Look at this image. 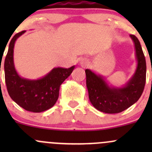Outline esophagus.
Segmentation results:
<instances>
[{
  "mask_svg": "<svg viewBox=\"0 0 152 152\" xmlns=\"http://www.w3.org/2000/svg\"><path fill=\"white\" fill-rule=\"evenodd\" d=\"M80 64L82 67H86L87 65V61L85 59H82L80 60Z\"/></svg>",
  "mask_w": 152,
  "mask_h": 152,
  "instance_id": "34e87169",
  "label": "esophagus"
}]
</instances>
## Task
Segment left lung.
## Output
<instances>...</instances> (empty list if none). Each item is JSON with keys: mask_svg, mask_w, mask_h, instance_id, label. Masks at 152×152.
Instances as JSON below:
<instances>
[{"mask_svg": "<svg viewBox=\"0 0 152 152\" xmlns=\"http://www.w3.org/2000/svg\"><path fill=\"white\" fill-rule=\"evenodd\" d=\"M135 48L137 68L123 87H111L100 75L86 69V85L89 99L98 110L109 114L119 113L138 101L143 92L146 78V63L138 39L130 34Z\"/></svg>", "mask_w": 152, "mask_h": 152, "instance_id": "1", "label": "left lung"}]
</instances>
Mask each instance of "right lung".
I'll return each instance as SVG.
<instances>
[{"mask_svg": "<svg viewBox=\"0 0 152 152\" xmlns=\"http://www.w3.org/2000/svg\"><path fill=\"white\" fill-rule=\"evenodd\" d=\"M22 31L12 37L4 62L5 82L11 99L20 107L32 113H41L51 108L59 97V87L71 74L75 66L55 67L37 80L20 77L14 65V47L16 39L24 34Z\"/></svg>", "mask_w": 152, "mask_h": 152, "instance_id": "right-lung-1", "label": "right lung"}]
</instances>
